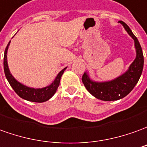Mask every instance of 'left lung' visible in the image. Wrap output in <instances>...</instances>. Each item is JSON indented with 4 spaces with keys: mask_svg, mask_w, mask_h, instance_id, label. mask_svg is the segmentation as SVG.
<instances>
[{
    "mask_svg": "<svg viewBox=\"0 0 147 147\" xmlns=\"http://www.w3.org/2000/svg\"><path fill=\"white\" fill-rule=\"evenodd\" d=\"M119 22L122 24L127 33L134 40V45L137 52L136 58L130 65L129 69L118 78L108 82H94L89 78L86 73H84L82 78L87 90L95 98L102 101H115L126 97L138 83L143 69L144 59L139 41L125 22L122 21H119Z\"/></svg>",
    "mask_w": 147,
    "mask_h": 147,
    "instance_id": "1",
    "label": "left lung"
}]
</instances>
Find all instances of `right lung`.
Returning a JSON list of instances; mask_svg holds the SVG:
<instances>
[{"instance_id":"right-lung-1","label":"right lung","mask_w":147,"mask_h":147,"mask_svg":"<svg viewBox=\"0 0 147 147\" xmlns=\"http://www.w3.org/2000/svg\"><path fill=\"white\" fill-rule=\"evenodd\" d=\"M10 41L7 45L5 50V55H4V70H5V74L9 83L13 90L17 93V94L21 97V98L25 99L27 101L30 102H43L45 101H48L49 99L51 98L53 94L56 93L57 88L60 84V80L61 75L63 74L65 68L63 69L61 71L57 74V78L54 80V82L49 86L45 87L42 89H33V88H29L22 85L20 82H18L17 80L14 78L10 74L9 69L8 67V63H7V50L9 48V45Z\"/></svg>"}]
</instances>
